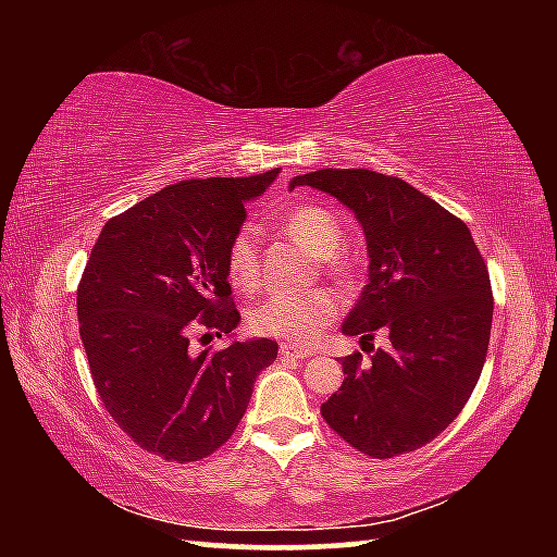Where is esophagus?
I'll list each match as a JSON object with an SVG mask.
<instances>
[{
  "instance_id": "obj_1",
  "label": "esophagus",
  "mask_w": 557,
  "mask_h": 557,
  "mask_svg": "<svg viewBox=\"0 0 557 557\" xmlns=\"http://www.w3.org/2000/svg\"><path fill=\"white\" fill-rule=\"evenodd\" d=\"M280 356L282 358H295V361H299V358L312 356V351H309V348H299L295 344H282L280 346Z\"/></svg>"
}]
</instances>
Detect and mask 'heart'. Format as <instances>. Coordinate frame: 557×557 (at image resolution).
Wrapping results in <instances>:
<instances>
[{"label":"heart","mask_w":557,"mask_h":557,"mask_svg":"<svg viewBox=\"0 0 557 557\" xmlns=\"http://www.w3.org/2000/svg\"><path fill=\"white\" fill-rule=\"evenodd\" d=\"M282 228L314 258H324L329 275L342 285L354 280V268L338 256L346 243V228L334 211L319 203H301L285 213ZM225 272L238 289H252L258 285L260 258L256 235L250 228H240L231 238L225 248ZM336 309L334 295L324 289L275 292L256 309H250L248 326L256 334L275 336L289 344H312L336 317Z\"/></svg>","instance_id":"1"}]
</instances>
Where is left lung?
Masks as SVG:
<instances>
[{
  "label": "left lung",
  "mask_w": 557,
  "mask_h": 557,
  "mask_svg": "<svg viewBox=\"0 0 557 557\" xmlns=\"http://www.w3.org/2000/svg\"><path fill=\"white\" fill-rule=\"evenodd\" d=\"M356 215L369 248V285L342 332L391 348L371 363L346 356L344 383L322 405L326 425L354 449L391 459L435 440L482 375L494 297L486 262L465 221L398 176L319 169L295 176Z\"/></svg>",
  "instance_id": "obj_1"
}]
</instances>
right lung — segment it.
I'll return each instance as SVG.
<instances>
[{"label":"right lung","mask_w":557,"mask_h":557,"mask_svg":"<svg viewBox=\"0 0 557 557\" xmlns=\"http://www.w3.org/2000/svg\"><path fill=\"white\" fill-rule=\"evenodd\" d=\"M277 174L166 186L110 219L90 250L78 322L92 383L120 430L166 461H199L225 445L277 358L272 338L199 356L188 348L194 329L223 336L238 326L225 248L245 201Z\"/></svg>","instance_id":"right-lung-1"}]
</instances>
